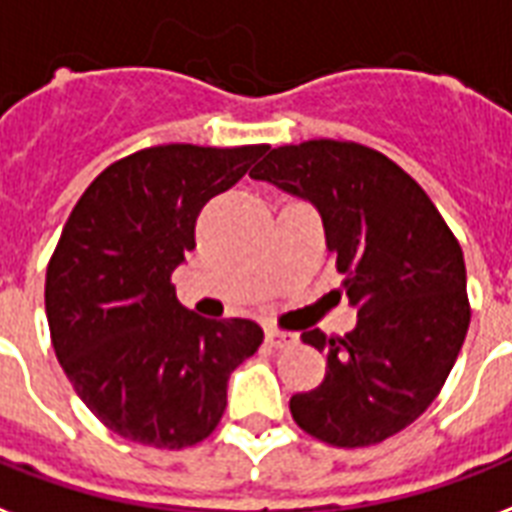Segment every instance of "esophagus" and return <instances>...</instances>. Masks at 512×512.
<instances>
[{
    "label": "esophagus",
    "instance_id": "34e87169",
    "mask_svg": "<svg viewBox=\"0 0 512 512\" xmlns=\"http://www.w3.org/2000/svg\"><path fill=\"white\" fill-rule=\"evenodd\" d=\"M295 341H298L295 335L284 333L279 327H268V330H265V343H268L271 349H287V346H292Z\"/></svg>",
    "mask_w": 512,
    "mask_h": 512
}]
</instances>
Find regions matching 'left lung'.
Returning <instances> with one entry per match:
<instances>
[{
	"instance_id": "obj_1",
	"label": "left lung",
	"mask_w": 512,
	"mask_h": 512,
	"mask_svg": "<svg viewBox=\"0 0 512 512\" xmlns=\"http://www.w3.org/2000/svg\"><path fill=\"white\" fill-rule=\"evenodd\" d=\"M252 179L317 204L338 295L357 327L306 330L327 354L325 381L292 395V419L327 446L362 448L411 427L440 395L470 327L464 255L416 179L360 142L308 139L273 147Z\"/></svg>"
}]
</instances>
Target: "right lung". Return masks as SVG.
Listing matches in <instances>:
<instances>
[{"label":"right lung","mask_w":512,"mask_h":512,"mask_svg":"<svg viewBox=\"0 0 512 512\" xmlns=\"http://www.w3.org/2000/svg\"><path fill=\"white\" fill-rule=\"evenodd\" d=\"M268 144H152L109 163L74 204L45 273L56 357L96 419L150 448L195 446L225 413L228 378L263 343L252 319L182 308L171 273L209 198Z\"/></svg>","instance_id":"obj_1"}]
</instances>
